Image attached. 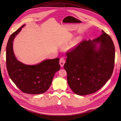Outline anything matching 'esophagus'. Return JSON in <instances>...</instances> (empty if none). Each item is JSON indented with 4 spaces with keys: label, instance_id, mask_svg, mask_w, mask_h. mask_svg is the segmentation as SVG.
<instances>
[{
    "label": "esophagus",
    "instance_id": "esophagus-1",
    "mask_svg": "<svg viewBox=\"0 0 121 121\" xmlns=\"http://www.w3.org/2000/svg\"><path fill=\"white\" fill-rule=\"evenodd\" d=\"M59 63H60V65L61 67H63V66H64V65L65 64V59L63 58V57H62V58H61L60 59Z\"/></svg>",
    "mask_w": 121,
    "mask_h": 121
}]
</instances>
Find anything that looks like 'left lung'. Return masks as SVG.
<instances>
[{
	"instance_id": "left-lung-1",
	"label": "left lung",
	"mask_w": 121,
	"mask_h": 121,
	"mask_svg": "<svg viewBox=\"0 0 121 121\" xmlns=\"http://www.w3.org/2000/svg\"><path fill=\"white\" fill-rule=\"evenodd\" d=\"M101 32L98 38L82 41L67 52L64 68L67 73L68 83L78 95L96 92L112 74L115 47L111 38L103 30Z\"/></svg>"
}]
</instances>
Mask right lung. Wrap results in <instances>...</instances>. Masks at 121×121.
<instances>
[{
    "instance_id": "1",
    "label": "right lung",
    "mask_w": 121,
    "mask_h": 121,
    "mask_svg": "<svg viewBox=\"0 0 121 121\" xmlns=\"http://www.w3.org/2000/svg\"><path fill=\"white\" fill-rule=\"evenodd\" d=\"M25 25L9 37L6 47V67L9 77L22 92L41 94L48 89L55 73L60 69L59 58L44 60L35 65H25L18 61L14 53L13 42Z\"/></svg>"
}]
</instances>
